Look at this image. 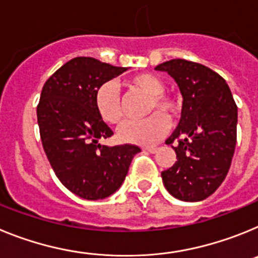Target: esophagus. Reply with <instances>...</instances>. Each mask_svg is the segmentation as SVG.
<instances>
[{"label": "esophagus", "instance_id": "1", "mask_svg": "<svg viewBox=\"0 0 258 258\" xmlns=\"http://www.w3.org/2000/svg\"><path fill=\"white\" fill-rule=\"evenodd\" d=\"M143 151L146 152H150V154H155L157 151L156 147H143Z\"/></svg>", "mask_w": 258, "mask_h": 258}]
</instances>
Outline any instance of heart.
Masks as SVG:
<instances>
[{"label": "heart", "mask_w": 258, "mask_h": 258, "mask_svg": "<svg viewBox=\"0 0 258 258\" xmlns=\"http://www.w3.org/2000/svg\"><path fill=\"white\" fill-rule=\"evenodd\" d=\"M129 86L143 92L151 97L149 103V112L164 111L173 112L175 109L174 102L165 92V84L161 79L151 74H140L129 80ZM95 108L101 118L107 124H117L121 121L122 109L120 102L118 88L112 81H107L98 88L95 93ZM169 120L164 113L155 112L141 121H125L118 127V137L121 141L134 145H154L157 140L165 136L169 131Z\"/></svg>", "instance_id": "1"}]
</instances>
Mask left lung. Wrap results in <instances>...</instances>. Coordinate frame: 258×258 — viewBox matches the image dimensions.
<instances>
[{"mask_svg": "<svg viewBox=\"0 0 258 258\" xmlns=\"http://www.w3.org/2000/svg\"><path fill=\"white\" fill-rule=\"evenodd\" d=\"M174 79L181 92V120L166 140L177 155L161 172L168 192L183 202H202L226 178L236 145L238 107L226 81L206 66L172 59L155 67Z\"/></svg>", "mask_w": 258, "mask_h": 258, "instance_id": "8db88e82", "label": "left lung"}]
</instances>
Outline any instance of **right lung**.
<instances>
[{"mask_svg":"<svg viewBox=\"0 0 258 258\" xmlns=\"http://www.w3.org/2000/svg\"><path fill=\"white\" fill-rule=\"evenodd\" d=\"M126 67L77 56L49 77L41 92L37 122L45 154L59 181L86 200L108 198L120 188L138 146L108 147L112 136L95 108L98 88Z\"/></svg>","mask_w":258,"mask_h":258,"instance_id":"add662e5","label":"right lung"}]
</instances>
